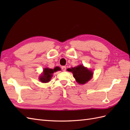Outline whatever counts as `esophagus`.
Here are the masks:
<instances>
[{"instance_id":"obj_1","label":"esophagus","mask_w":130,"mask_h":130,"mask_svg":"<svg viewBox=\"0 0 130 130\" xmlns=\"http://www.w3.org/2000/svg\"><path fill=\"white\" fill-rule=\"evenodd\" d=\"M61 69H62V70L63 71H66V69H66V67H65V66H63V67H62Z\"/></svg>"}]
</instances>
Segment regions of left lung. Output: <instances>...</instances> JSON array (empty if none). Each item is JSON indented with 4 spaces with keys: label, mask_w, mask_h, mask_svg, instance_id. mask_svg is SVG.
I'll return each instance as SVG.
<instances>
[{
    "label": "left lung",
    "mask_w": 130,
    "mask_h": 130,
    "mask_svg": "<svg viewBox=\"0 0 130 130\" xmlns=\"http://www.w3.org/2000/svg\"><path fill=\"white\" fill-rule=\"evenodd\" d=\"M68 71L72 72L74 78L79 84H84L92 78L93 71L84 67L83 65H80L76 67L69 68Z\"/></svg>",
    "instance_id": "1"
}]
</instances>
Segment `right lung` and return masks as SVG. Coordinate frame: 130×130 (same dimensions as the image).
Returning <instances> with one entry per match:
<instances>
[{
    "instance_id": "add662e5",
    "label": "right lung",
    "mask_w": 130,
    "mask_h": 130,
    "mask_svg": "<svg viewBox=\"0 0 130 130\" xmlns=\"http://www.w3.org/2000/svg\"><path fill=\"white\" fill-rule=\"evenodd\" d=\"M57 70V68H54V69L47 68H45L43 70V73L39 77L40 80L42 83H45L49 82L53 75L52 74Z\"/></svg>"
}]
</instances>
